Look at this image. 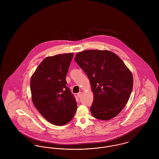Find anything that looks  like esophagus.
<instances>
[{
	"label": "esophagus",
	"mask_w": 159,
	"mask_h": 159,
	"mask_svg": "<svg viewBox=\"0 0 159 159\" xmlns=\"http://www.w3.org/2000/svg\"><path fill=\"white\" fill-rule=\"evenodd\" d=\"M82 92H79V93H77V97H78L79 98H80V97H82Z\"/></svg>",
	"instance_id": "obj_1"
}]
</instances>
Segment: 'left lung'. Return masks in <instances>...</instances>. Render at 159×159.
Instances as JSON below:
<instances>
[{
	"instance_id": "8db88e82",
	"label": "left lung",
	"mask_w": 159,
	"mask_h": 159,
	"mask_svg": "<svg viewBox=\"0 0 159 159\" xmlns=\"http://www.w3.org/2000/svg\"><path fill=\"white\" fill-rule=\"evenodd\" d=\"M77 64L88 77L93 93L92 116L108 120L126 106L133 88V77L123 61L109 51L86 50L77 53Z\"/></svg>"
}]
</instances>
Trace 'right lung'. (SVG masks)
Instances as JSON below:
<instances>
[{
  "mask_svg": "<svg viewBox=\"0 0 159 159\" xmlns=\"http://www.w3.org/2000/svg\"><path fill=\"white\" fill-rule=\"evenodd\" d=\"M73 57V53L47 57L31 78L34 106L45 119L55 125L67 123L76 113V99L66 80Z\"/></svg>",
  "mask_w": 159,
  "mask_h": 159,
  "instance_id": "right-lung-1",
  "label": "right lung"
}]
</instances>
